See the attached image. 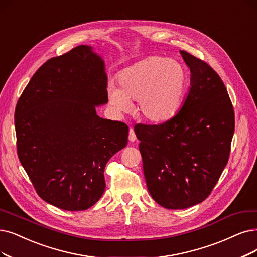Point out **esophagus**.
<instances>
[{"label": "esophagus", "mask_w": 257, "mask_h": 257, "mask_svg": "<svg viewBox=\"0 0 257 257\" xmlns=\"http://www.w3.org/2000/svg\"><path fill=\"white\" fill-rule=\"evenodd\" d=\"M128 140L131 142H134L136 140V135H135V132L133 128H130V134H128Z\"/></svg>", "instance_id": "1"}]
</instances>
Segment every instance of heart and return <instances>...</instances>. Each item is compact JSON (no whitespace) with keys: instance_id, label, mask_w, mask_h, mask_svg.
Here are the masks:
<instances>
[{"instance_id":"obj_1","label":"heart","mask_w":257,"mask_h":257,"mask_svg":"<svg viewBox=\"0 0 257 257\" xmlns=\"http://www.w3.org/2000/svg\"><path fill=\"white\" fill-rule=\"evenodd\" d=\"M188 71L180 62L159 56L149 57L123 69L119 86L108 87L110 104L128 111L131 100L137 101V112L148 121L164 122L176 115L188 87Z\"/></svg>"}]
</instances>
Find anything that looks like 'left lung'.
<instances>
[{"mask_svg":"<svg viewBox=\"0 0 257 257\" xmlns=\"http://www.w3.org/2000/svg\"><path fill=\"white\" fill-rule=\"evenodd\" d=\"M191 87L177 114L160 124H137L143 173L153 199L187 209L211 194L229 160L234 109L222 80L208 63L180 50Z\"/></svg>","mask_w":257,"mask_h":257,"instance_id":"obj_1","label":"left lung"}]
</instances>
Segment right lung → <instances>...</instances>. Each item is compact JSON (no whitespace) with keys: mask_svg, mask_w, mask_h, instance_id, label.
Masks as SVG:
<instances>
[{"mask_svg":"<svg viewBox=\"0 0 257 257\" xmlns=\"http://www.w3.org/2000/svg\"><path fill=\"white\" fill-rule=\"evenodd\" d=\"M104 62L79 45L30 79L15 111L17 151L39 196L65 211L93 207L105 190L107 161L127 145L128 126L103 119Z\"/></svg>","mask_w":257,"mask_h":257,"instance_id":"obj_1","label":"right lung"}]
</instances>
